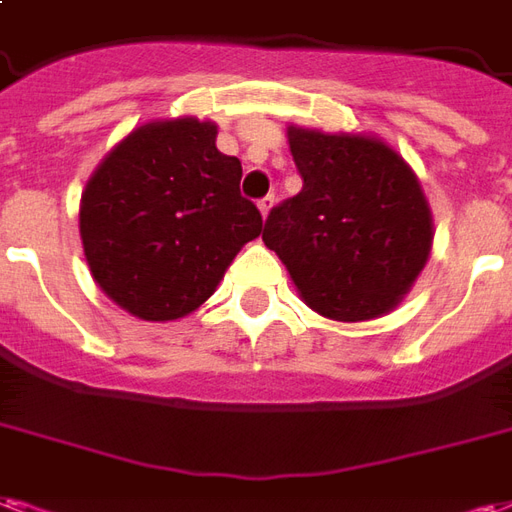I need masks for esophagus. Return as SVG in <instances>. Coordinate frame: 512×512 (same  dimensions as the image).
Here are the masks:
<instances>
[{"label": "esophagus", "instance_id": "esophagus-1", "mask_svg": "<svg viewBox=\"0 0 512 512\" xmlns=\"http://www.w3.org/2000/svg\"><path fill=\"white\" fill-rule=\"evenodd\" d=\"M271 206H274V195H266V198L257 203V208H260V214H263V217H268Z\"/></svg>", "mask_w": 512, "mask_h": 512}]
</instances>
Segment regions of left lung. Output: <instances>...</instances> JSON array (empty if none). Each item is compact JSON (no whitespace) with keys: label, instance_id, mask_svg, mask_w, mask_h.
<instances>
[{"label":"left lung","instance_id":"1","mask_svg":"<svg viewBox=\"0 0 512 512\" xmlns=\"http://www.w3.org/2000/svg\"><path fill=\"white\" fill-rule=\"evenodd\" d=\"M298 195L271 208L263 241L323 317L361 323L410 293L431 252L418 176L372 135L287 127Z\"/></svg>","mask_w":512,"mask_h":512}]
</instances>
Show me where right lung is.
<instances>
[{"mask_svg": "<svg viewBox=\"0 0 512 512\" xmlns=\"http://www.w3.org/2000/svg\"><path fill=\"white\" fill-rule=\"evenodd\" d=\"M241 162L217 149V124L149 121L100 162L81 198V241L94 282L140 320L195 312L260 236L241 198Z\"/></svg>", "mask_w": 512, "mask_h": 512, "instance_id": "obj_1", "label": "right lung"}]
</instances>
